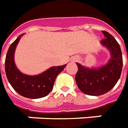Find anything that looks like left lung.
Here are the masks:
<instances>
[{
  "label": "left lung",
  "mask_w": 128,
  "mask_h": 128,
  "mask_svg": "<svg viewBox=\"0 0 128 128\" xmlns=\"http://www.w3.org/2000/svg\"><path fill=\"white\" fill-rule=\"evenodd\" d=\"M102 32L106 38L100 41V44L110 52L108 63L97 68H87L76 63V84L84 94L90 96H100L111 90L120 77L122 68V56L119 44L108 32Z\"/></svg>",
  "instance_id": "1"
}]
</instances>
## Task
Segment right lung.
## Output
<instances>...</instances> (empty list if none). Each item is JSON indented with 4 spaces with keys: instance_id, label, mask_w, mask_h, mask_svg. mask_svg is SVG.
Wrapping results in <instances>:
<instances>
[{
    "instance_id": "add662e5",
    "label": "right lung",
    "mask_w": 128,
    "mask_h": 128,
    "mask_svg": "<svg viewBox=\"0 0 128 128\" xmlns=\"http://www.w3.org/2000/svg\"><path fill=\"white\" fill-rule=\"evenodd\" d=\"M23 34H20L10 46L5 62V70L9 83L18 94L28 98H40L50 93L56 77L62 72L66 64L52 66L45 72L34 76H29L20 72L14 62V54L17 44Z\"/></svg>"
}]
</instances>
